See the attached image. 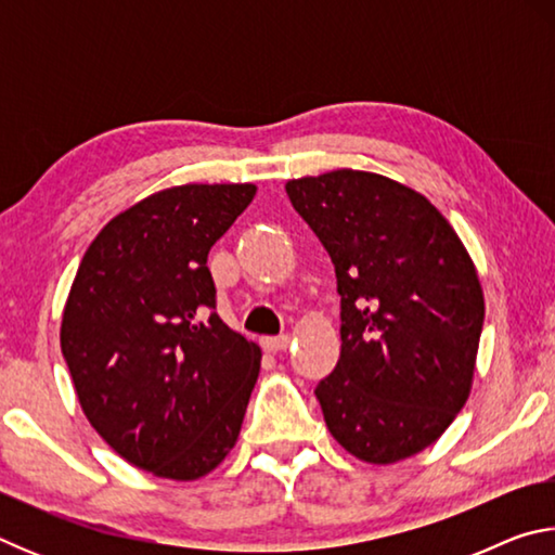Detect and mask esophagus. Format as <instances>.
Returning <instances> with one entry per match:
<instances>
[{
	"label": "esophagus",
	"instance_id": "1",
	"mask_svg": "<svg viewBox=\"0 0 555 555\" xmlns=\"http://www.w3.org/2000/svg\"><path fill=\"white\" fill-rule=\"evenodd\" d=\"M288 343H291V335H274V337H264V340H261V345H264L267 352L286 350Z\"/></svg>",
	"mask_w": 555,
	"mask_h": 555
}]
</instances>
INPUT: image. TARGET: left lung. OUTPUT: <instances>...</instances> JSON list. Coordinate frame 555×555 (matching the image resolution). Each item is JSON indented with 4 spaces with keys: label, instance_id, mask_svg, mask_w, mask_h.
<instances>
[{
    "label": "left lung",
    "instance_id": "1",
    "mask_svg": "<svg viewBox=\"0 0 555 555\" xmlns=\"http://www.w3.org/2000/svg\"><path fill=\"white\" fill-rule=\"evenodd\" d=\"M340 294V360L318 382L347 453L389 465L453 424L473 384L485 298L473 259L424 195L367 171L286 183Z\"/></svg>",
    "mask_w": 555,
    "mask_h": 555
}]
</instances>
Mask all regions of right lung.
<instances>
[{"label":"right lung","instance_id":"right-lung-1","mask_svg":"<svg viewBox=\"0 0 555 555\" xmlns=\"http://www.w3.org/2000/svg\"><path fill=\"white\" fill-rule=\"evenodd\" d=\"M251 183L176 185L109 220L82 257L61 350L92 428L168 480L218 467L240 436L261 350L215 313L208 251Z\"/></svg>","mask_w":555,"mask_h":555}]
</instances>
